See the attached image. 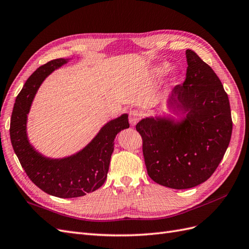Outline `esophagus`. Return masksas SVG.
<instances>
[{
  "mask_svg": "<svg viewBox=\"0 0 249 249\" xmlns=\"http://www.w3.org/2000/svg\"><path fill=\"white\" fill-rule=\"evenodd\" d=\"M141 117H142V114H141L140 111H138V110H132L130 112V114H129L130 124L132 125H135L141 119Z\"/></svg>",
  "mask_w": 249,
  "mask_h": 249,
  "instance_id": "obj_1",
  "label": "esophagus"
}]
</instances>
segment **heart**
Segmentation results:
<instances>
[{
	"mask_svg": "<svg viewBox=\"0 0 249 249\" xmlns=\"http://www.w3.org/2000/svg\"><path fill=\"white\" fill-rule=\"evenodd\" d=\"M169 70H170V64L168 62H163L159 65H157L154 69L153 72H154L156 77H161V76H163V74L166 73ZM177 80H178V76H177V74H173L172 78H171V81L176 82Z\"/></svg>",
	"mask_w": 249,
	"mask_h": 249,
	"instance_id": "1",
	"label": "heart"
}]
</instances>
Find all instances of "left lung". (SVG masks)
Segmentation results:
<instances>
[{
    "instance_id": "8db88e82",
    "label": "left lung",
    "mask_w": 249,
    "mask_h": 249,
    "mask_svg": "<svg viewBox=\"0 0 249 249\" xmlns=\"http://www.w3.org/2000/svg\"><path fill=\"white\" fill-rule=\"evenodd\" d=\"M183 85L168 95L172 116H150L136 125L149 178L172 189H189L213 175L230 144V101L219 78L192 50L186 51Z\"/></svg>"
}]
</instances>
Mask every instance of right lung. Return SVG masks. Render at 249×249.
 Listing matches in <instances>:
<instances>
[{
  "instance_id": "obj_1",
  "label": "right lung",
  "mask_w": 249,
  "mask_h": 249,
  "mask_svg": "<svg viewBox=\"0 0 249 249\" xmlns=\"http://www.w3.org/2000/svg\"><path fill=\"white\" fill-rule=\"evenodd\" d=\"M70 59H55L37 69L26 81L14 104L10 139L27 176L42 191L60 198L84 196L105 183L116 135L130 126L127 114L112 119L80 152L52 159L37 152L27 134V119L34 96L43 80Z\"/></svg>"
}]
</instances>
